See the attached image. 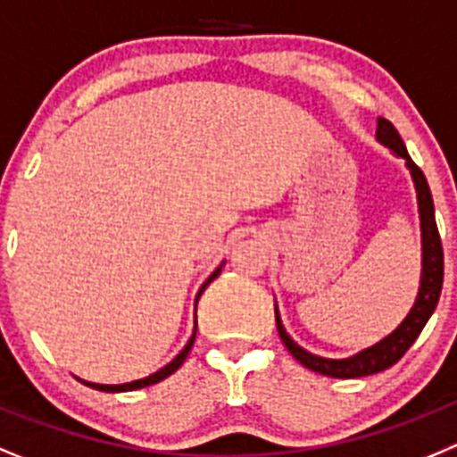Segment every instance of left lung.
<instances>
[{
    "label": "left lung",
    "instance_id": "8db88e82",
    "mask_svg": "<svg viewBox=\"0 0 457 457\" xmlns=\"http://www.w3.org/2000/svg\"><path fill=\"white\" fill-rule=\"evenodd\" d=\"M376 137L382 145H387L394 154L405 159V166L410 168V175L414 179V188H417V203H419V219H421V287H419V295L414 300V307L410 314L405 316L401 326L378 341L376 346L367 348V351L357 353V355L348 357V360H326V357L312 355L305 348H300L289 335H287L282 320H279L278 310H275V323H278V332L287 351L303 364V367L312 369V371L320 373V376L330 378H361L371 376V373L385 371V369L394 367L401 360L408 348L412 346L417 337L421 335L423 326L428 323L430 314L437 307L439 294H442L444 282V253H442V238H439L437 223H435V204L433 195L426 178H423L421 168L410 159L405 143L398 137L396 127L385 118H378Z\"/></svg>",
    "mask_w": 457,
    "mask_h": 457
}]
</instances>
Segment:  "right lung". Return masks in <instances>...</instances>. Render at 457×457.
<instances>
[{
	"label": "right lung",
	"mask_w": 457,
	"mask_h": 457,
	"mask_svg": "<svg viewBox=\"0 0 457 457\" xmlns=\"http://www.w3.org/2000/svg\"><path fill=\"white\" fill-rule=\"evenodd\" d=\"M219 273H220V269H216V270H213L212 275H209V279H207V282H204V285H203V289H200L198 298H200V295H203V291L207 289L209 282H213V279L219 278ZM195 330H198V328H195ZM195 330H193V337H191V339H188L187 346L182 348V353H179V355L175 357V360H172L170 364H166V367L159 369V371H157V373H152V376L143 378V380L125 382V385H96V382H86V385H88V387H93V389H100V392H131V389L150 387V385H154V382H162L163 378H168V376H170V373H175V371H178V369L182 367V364H184V360H187V355H188V353H191L193 341H195Z\"/></svg>",
	"instance_id": "obj_1"
}]
</instances>
